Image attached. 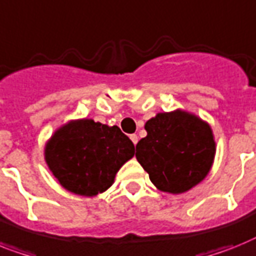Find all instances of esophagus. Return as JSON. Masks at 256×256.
I'll use <instances>...</instances> for the list:
<instances>
[{
    "instance_id": "esophagus-1",
    "label": "esophagus",
    "mask_w": 256,
    "mask_h": 256,
    "mask_svg": "<svg viewBox=\"0 0 256 256\" xmlns=\"http://www.w3.org/2000/svg\"><path fill=\"white\" fill-rule=\"evenodd\" d=\"M130 139H132L134 144H136V143H138V135H136V134H132V135H130Z\"/></svg>"
}]
</instances>
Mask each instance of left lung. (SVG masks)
Segmentation results:
<instances>
[{
  "label": "left lung",
  "mask_w": 256,
  "mask_h": 256,
  "mask_svg": "<svg viewBox=\"0 0 256 256\" xmlns=\"http://www.w3.org/2000/svg\"><path fill=\"white\" fill-rule=\"evenodd\" d=\"M147 135L136 144V160L159 190L180 194L200 184L216 156L210 124L182 109L158 113L144 124Z\"/></svg>",
  "instance_id": "1"
}]
</instances>
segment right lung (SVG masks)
Here are the masks:
<instances>
[{"mask_svg": "<svg viewBox=\"0 0 256 256\" xmlns=\"http://www.w3.org/2000/svg\"><path fill=\"white\" fill-rule=\"evenodd\" d=\"M134 154V144L121 128L92 118L66 122L44 144V160L60 186L84 197L108 190Z\"/></svg>", "mask_w": 256, "mask_h": 256, "instance_id": "right-lung-1", "label": "right lung"}]
</instances>
